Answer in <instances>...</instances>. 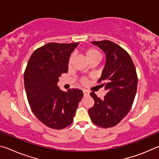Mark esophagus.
Returning <instances> with one entry per match:
<instances>
[{
	"mask_svg": "<svg viewBox=\"0 0 159 159\" xmlns=\"http://www.w3.org/2000/svg\"><path fill=\"white\" fill-rule=\"evenodd\" d=\"M83 91H84V96H88V95H89V92L88 91V90H83Z\"/></svg>",
	"mask_w": 159,
	"mask_h": 159,
	"instance_id": "obj_1",
	"label": "esophagus"
}]
</instances>
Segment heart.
<instances>
[{"label": "heart", "instance_id": "heart-1", "mask_svg": "<svg viewBox=\"0 0 159 159\" xmlns=\"http://www.w3.org/2000/svg\"><path fill=\"white\" fill-rule=\"evenodd\" d=\"M85 56H86L87 59H89V61H90V60H91L93 59H94V58H95V57H101V56H100V53L98 52L97 50H95L94 49H88L87 51L85 52ZM73 57H74V55H71V56H70V57L69 61V65L71 64ZM83 82H85V79H83Z\"/></svg>", "mask_w": 159, "mask_h": 159}]
</instances>
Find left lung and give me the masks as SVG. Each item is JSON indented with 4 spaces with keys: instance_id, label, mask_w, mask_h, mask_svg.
<instances>
[{
    "instance_id": "obj_1",
    "label": "left lung",
    "mask_w": 159,
    "mask_h": 159,
    "mask_svg": "<svg viewBox=\"0 0 159 159\" xmlns=\"http://www.w3.org/2000/svg\"><path fill=\"white\" fill-rule=\"evenodd\" d=\"M105 53L106 62L99 81L107 93L103 99L90 93L94 105L89 110L95 125L107 128L117 125L130 110L137 89V75L129 54L111 41L92 42Z\"/></svg>"
}]
</instances>
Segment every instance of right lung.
Segmentation results:
<instances>
[{"label":"right lung","mask_w":159,"mask_h":159,"mask_svg":"<svg viewBox=\"0 0 159 159\" xmlns=\"http://www.w3.org/2000/svg\"><path fill=\"white\" fill-rule=\"evenodd\" d=\"M77 43H49L35 50L24 74V84L30 107L47 127L61 129L74 121L84 93L79 89L64 92L58 86L61 74L68 71L69 57Z\"/></svg>","instance_id":"right-lung-1"}]
</instances>
